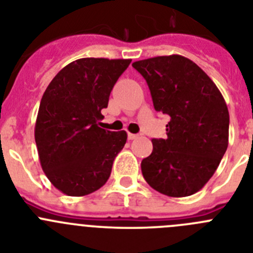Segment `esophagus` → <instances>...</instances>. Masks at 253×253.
I'll list each match as a JSON object with an SVG mask.
<instances>
[{
    "mask_svg": "<svg viewBox=\"0 0 253 253\" xmlns=\"http://www.w3.org/2000/svg\"><path fill=\"white\" fill-rule=\"evenodd\" d=\"M128 138H129V140L137 139V138H138V134H131V133H129V134H128Z\"/></svg>",
    "mask_w": 253,
    "mask_h": 253,
    "instance_id": "obj_1",
    "label": "esophagus"
}]
</instances>
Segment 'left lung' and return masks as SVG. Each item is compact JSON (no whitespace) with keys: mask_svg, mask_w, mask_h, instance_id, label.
<instances>
[{"mask_svg":"<svg viewBox=\"0 0 253 253\" xmlns=\"http://www.w3.org/2000/svg\"><path fill=\"white\" fill-rule=\"evenodd\" d=\"M144 77L153 106L171 118L166 139H152L142 161L148 185L172 198L202 190L228 147L229 113L218 87L193 60L178 54L134 62Z\"/></svg>","mask_w":253,"mask_h":253,"instance_id":"1","label":"left lung"}]
</instances>
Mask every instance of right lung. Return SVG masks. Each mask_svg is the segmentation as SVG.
<instances>
[{
  "mask_svg": "<svg viewBox=\"0 0 253 253\" xmlns=\"http://www.w3.org/2000/svg\"><path fill=\"white\" fill-rule=\"evenodd\" d=\"M131 59L81 58L67 64L46 87L35 123L42 169L68 196H84L106 184L126 131L99 126L101 110Z\"/></svg>",
  "mask_w": 253,
  "mask_h": 253,
  "instance_id": "1",
  "label": "right lung"
}]
</instances>
